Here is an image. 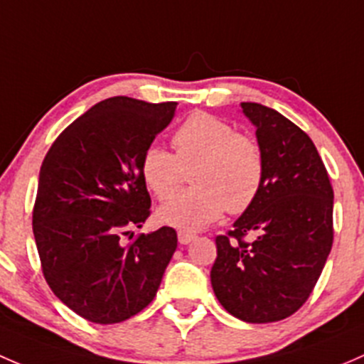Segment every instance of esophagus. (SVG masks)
<instances>
[{
    "label": "esophagus",
    "mask_w": 364,
    "mask_h": 364,
    "mask_svg": "<svg viewBox=\"0 0 364 364\" xmlns=\"http://www.w3.org/2000/svg\"><path fill=\"white\" fill-rule=\"evenodd\" d=\"M194 238H196L194 233H189V231H178V242H181L182 245H187V243L193 242Z\"/></svg>",
    "instance_id": "34e87169"
}]
</instances>
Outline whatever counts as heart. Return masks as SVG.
Returning <instances> with one entry per match:
<instances>
[{
  "instance_id": "b5f03b06",
  "label": "heart",
  "mask_w": 364,
  "mask_h": 364,
  "mask_svg": "<svg viewBox=\"0 0 364 364\" xmlns=\"http://www.w3.org/2000/svg\"><path fill=\"white\" fill-rule=\"evenodd\" d=\"M173 152L151 145L141 157V177L157 200L178 192L191 171L194 188L159 208L161 223L183 231L201 230L223 215L242 213L257 200L264 181L261 145L230 122L198 112L173 134Z\"/></svg>"
}]
</instances>
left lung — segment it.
Masks as SVG:
<instances>
[{
  "mask_svg": "<svg viewBox=\"0 0 364 364\" xmlns=\"http://www.w3.org/2000/svg\"><path fill=\"white\" fill-rule=\"evenodd\" d=\"M242 112L256 126L264 181L233 230L215 238L210 280L231 316L264 324L293 316L319 280L333 245V187L305 131L264 105L242 103Z\"/></svg>",
  "mask_w": 364,
  "mask_h": 364,
  "instance_id": "obj_1",
  "label": "left lung"
}]
</instances>
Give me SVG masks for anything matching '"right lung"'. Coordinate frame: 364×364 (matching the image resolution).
<instances>
[{
  "instance_id": "right-lung-1",
  "label": "right lung",
  "mask_w": 364,
  "mask_h": 364,
  "mask_svg": "<svg viewBox=\"0 0 364 364\" xmlns=\"http://www.w3.org/2000/svg\"><path fill=\"white\" fill-rule=\"evenodd\" d=\"M177 103L115 96L58 136L40 168L33 233L52 293L96 324L136 316L154 299L177 249L163 226L122 243L151 215L141 157Z\"/></svg>"
}]
</instances>
